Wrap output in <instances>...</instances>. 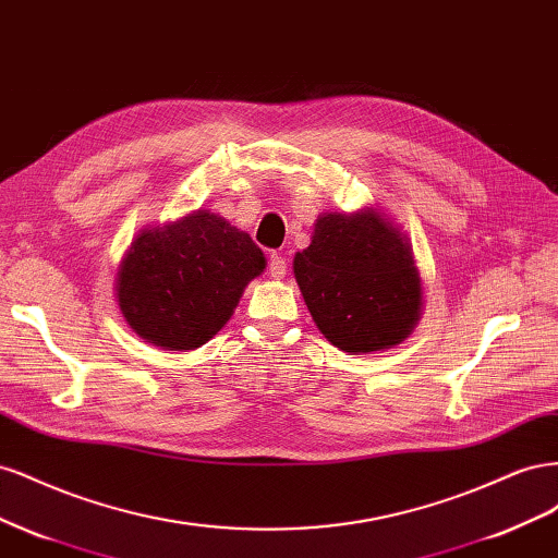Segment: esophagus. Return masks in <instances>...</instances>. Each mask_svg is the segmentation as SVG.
Masks as SVG:
<instances>
[{"instance_id":"obj_1","label":"esophagus","mask_w":558,"mask_h":558,"mask_svg":"<svg viewBox=\"0 0 558 558\" xmlns=\"http://www.w3.org/2000/svg\"><path fill=\"white\" fill-rule=\"evenodd\" d=\"M269 277L272 279H283L286 277V272H289V263H286V256L283 253H272V256H269Z\"/></svg>"}]
</instances>
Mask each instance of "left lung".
<instances>
[{
    "instance_id": "8db88e82",
    "label": "left lung",
    "mask_w": 558,
    "mask_h": 558,
    "mask_svg": "<svg viewBox=\"0 0 558 558\" xmlns=\"http://www.w3.org/2000/svg\"><path fill=\"white\" fill-rule=\"evenodd\" d=\"M293 275L316 328L356 356L408 340L424 310L408 232L377 207L320 214Z\"/></svg>"
}]
</instances>
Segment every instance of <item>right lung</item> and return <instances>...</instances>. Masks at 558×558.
<instances>
[{
	"mask_svg": "<svg viewBox=\"0 0 558 558\" xmlns=\"http://www.w3.org/2000/svg\"><path fill=\"white\" fill-rule=\"evenodd\" d=\"M265 253L228 218L195 209L137 232L116 272V302L144 342L191 351L221 330Z\"/></svg>",
	"mask_w": 558,
	"mask_h": 558,
	"instance_id": "1",
	"label": "right lung"
}]
</instances>
